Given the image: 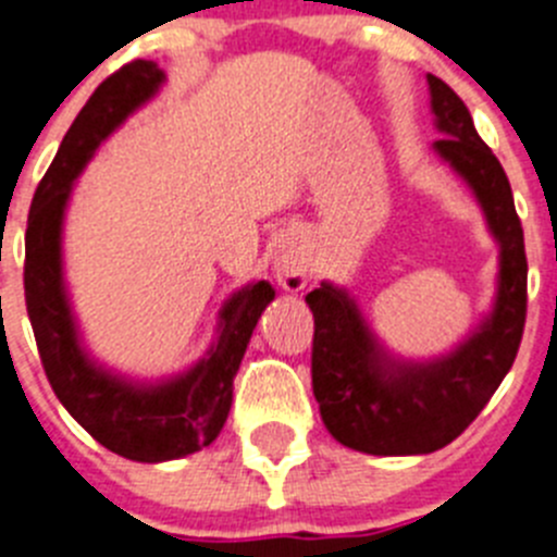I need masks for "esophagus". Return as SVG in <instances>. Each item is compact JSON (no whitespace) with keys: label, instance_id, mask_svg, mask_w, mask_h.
<instances>
[{"label":"esophagus","instance_id":"34e87169","mask_svg":"<svg viewBox=\"0 0 557 557\" xmlns=\"http://www.w3.org/2000/svg\"><path fill=\"white\" fill-rule=\"evenodd\" d=\"M273 273L278 287L287 289V293H300L309 284V278H312V259H309L304 239L293 237L284 243L282 253L275 257Z\"/></svg>","mask_w":557,"mask_h":557}]
</instances>
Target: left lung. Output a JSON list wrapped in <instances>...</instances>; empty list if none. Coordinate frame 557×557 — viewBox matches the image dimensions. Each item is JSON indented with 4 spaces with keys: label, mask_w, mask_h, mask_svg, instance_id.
Masks as SVG:
<instances>
[{
    "label": "left lung",
    "mask_w": 557,
    "mask_h": 557,
    "mask_svg": "<svg viewBox=\"0 0 557 557\" xmlns=\"http://www.w3.org/2000/svg\"><path fill=\"white\" fill-rule=\"evenodd\" d=\"M428 90L442 135L433 154L472 190L499 245L497 293L492 312L433 359L392 354L345 287L323 282L306 295L320 417L339 445L370 456H425L461 436L511 370L528 312V259L508 176L450 85L428 74Z\"/></svg>",
    "instance_id": "8db88e82"
}]
</instances>
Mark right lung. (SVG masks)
Returning <instances> with one entry per match:
<instances>
[{"mask_svg": "<svg viewBox=\"0 0 557 557\" xmlns=\"http://www.w3.org/2000/svg\"><path fill=\"white\" fill-rule=\"evenodd\" d=\"M165 85V71L135 60L101 82L60 143L35 190L27 218L24 298L46 379L65 411L107 450L129 461L162 463L212 445L232 408L234 375L259 318L275 298L268 282H251L218 312V339L178 375L143 381L110 370L82 342L63 270L65 209L76 178L101 143Z\"/></svg>", "mask_w": 557, "mask_h": 557, "instance_id": "right-lung-1", "label": "right lung"}]
</instances>
